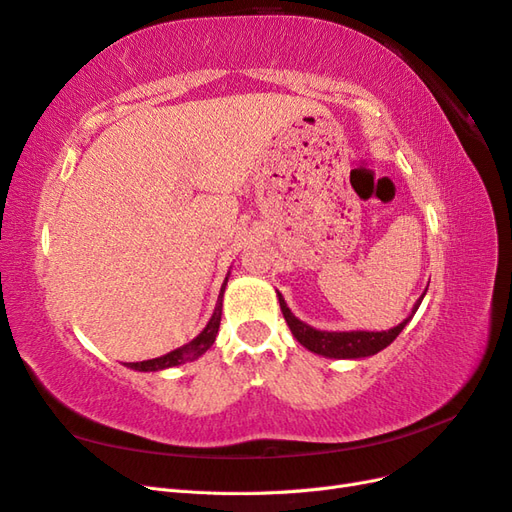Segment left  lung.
<instances>
[{
	"label": "left lung",
	"instance_id": "8db88e82",
	"mask_svg": "<svg viewBox=\"0 0 512 512\" xmlns=\"http://www.w3.org/2000/svg\"><path fill=\"white\" fill-rule=\"evenodd\" d=\"M425 292L414 303L412 314L389 331H320V329L309 327L307 322L299 320L290 312V307L286 305L282 292H277V301H280L282 314L288 322L292 335L297 337V342L301 346H305L309 352L327 356V359H365V356H374L395 342V337L404 331L406 324L416 314V309H418V305H421Z\"/></svg>",
	"mask_w": 512,
	"mask_h": 512
}]
</instances>
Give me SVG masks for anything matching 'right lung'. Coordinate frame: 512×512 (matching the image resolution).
<instances>
[{
	"mask_svg": "<svg viewBox=\"0 0 512 512\" xmlns=\"http://www.w3.org/2000/svg\"><path fill=\"white\" fill-rule=\"evenodd\" d=\"M228 277H230V271L226 273V280L220 288V297H218V303H215V309L213 314L207 322V327L200 331L192 342H188L185 346L177 348V350H170L168 354H162L158 356V359H149V361H138V363H123L130 369H136V371H162V369H168V367H177V365H183L188 361H196L198 356H203L215 342V335H218L220 331V320H222V301H224V290H226V284H228Z\"/></svg>",
	"mask_w": 512,
	"mask_h": 512,
	"instance_id": "right-lung-1",
	"label": "right lung"
}]
</instances>
